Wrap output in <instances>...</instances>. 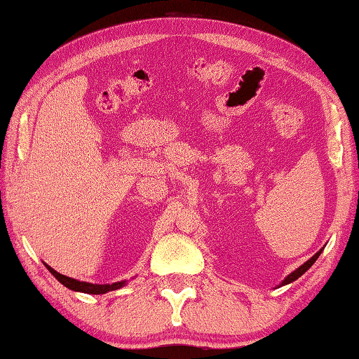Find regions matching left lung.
<instances>
[{
  "mask_svg": "<svg viewBox=\"0 0 359 359\" xmlns=\"http://www.w3.org/2000/svg\"><path fill=\"white\" fill-rule=\"evenodd\" d=\"M322 250H324V249H320L319 252H316V254L310 258V259H308V262L306 263H304V264H302L300 266V268H297L296 271H294V272H291L290 273V276H287L285 280H283V282H282V286L283 285H287V283H292L294 282V280H297L300 276H304V273L308 271V269H310L311 268V266L314 264V262H316V259H318L319 258V255L322 254Z\"/></svg>",
  "mask_w": 359,
  "mask_h": 359,
  "instance_id": "1",
  "label": "left lung"
}]
</instances>
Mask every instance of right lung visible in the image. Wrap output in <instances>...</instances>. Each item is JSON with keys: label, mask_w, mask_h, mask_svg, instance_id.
<instances>
[{"label": "right lung", "mask_w": 359, "mask_h": 359, "mask_svg": "<svg viewBox=\"0 0 359 359\" xmlns=\"http://www.w3.org/2000/svg\"><path fill=\"white\" fill-rule=\"evenodd\" d=\"M46 269L53 273V276L59 280V282L67 286L68 290L72 291H77V292H86V294H105L109 291H115L119 290V287H123L126 285V280L123 282H116V283H111V285H93V283H87V282H79V280L72 278V277H67V276H62L57 271H54L53 268H49V266L45 263Z\"/></svg>", "instance_id": "add662e5"}]
</instances>
